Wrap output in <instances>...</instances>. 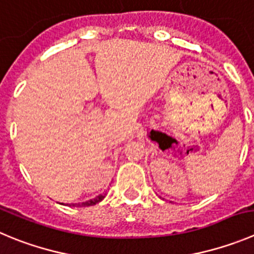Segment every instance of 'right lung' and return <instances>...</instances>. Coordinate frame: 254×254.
I'll return each instance as SVG.
<instances>
[{"mask_svg": "<svg viewBox=\"0 0 254 254\" xmlns=\"http://www.w3.org/2000/svg\"><path fill=\"white\" fill-rule=\"evenodd\" d=\"M106 194L103 193V194H99L98 196H95L94 199H90V200H87V202H84V203H75V204H67L68 207H89V205H94L96 204V203L101 202L104 198H105Z\"/></svg>", "mask_w": 254, "mask_h": 254, "instance_id": "add662e5", "label": "right lung"}]
</instances>
